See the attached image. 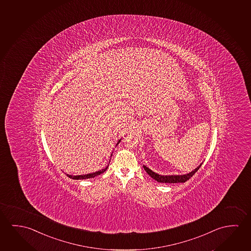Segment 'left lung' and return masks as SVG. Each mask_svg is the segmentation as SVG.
Returning a JSON list of instances; mask_svg holds the SVG:
<instances>
[{
  "label": "left lung",
  "mask_w": 251,
  "mask_h": 251,
  "mask_svg": "<svg viewBox=\"0 0 251 251\" xmlns=\"http://www.w3.org/2000/svg\"><path fill=\"white\" fill-rule=\"evenodd\" d=\"M201 166V164L200 165L199 167H196L194 171L190 172L187 175H160L151 171V169H149L146 166H143V167L148 175H150L152 179L157 180L158 182H160V183H179V182H182L183 183V182H186L187 180L190 179L192 176L199 170Z\"/></svg>",
  "instance_id": "left-lung-1"
}]
</instances>
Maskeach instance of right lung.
<instances>
[{"mask_svg":"<svg viewBox=\"0 0 251 251\" xmlns=\"http://www.w3.org/2000/svg\"><path fill=\"white\" fill-rule=\"evenodd\" d=\"M120 140L121 139H120L119 140V142L117 143V145L116 146H118V144L120 143ZM109 164H110V161H109ZM108 167H109V165H107V167H105V168H103V169H102V170H100V171H97L95 172V173H92V174H87V175H67V176H69L71 179H90V178H94L95 176H98V175H101V174H103V172L106 171V169H107Z\"/></svg>","mask_w":251,"mask_h":251,"instance_id":"obj_1","label":"right lung"}]
</instances>
